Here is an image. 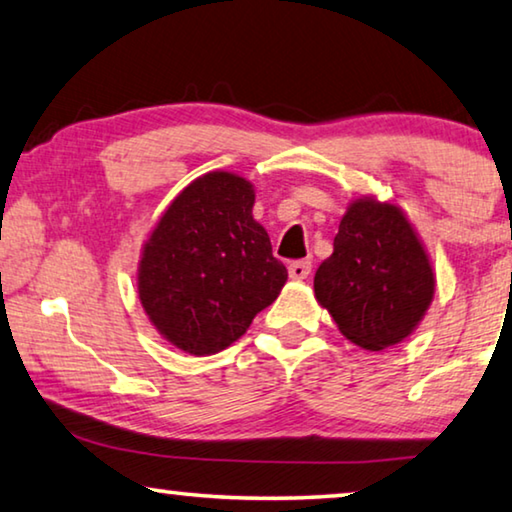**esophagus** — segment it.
<instances>
[{
    "instance_id": "34e87169",
    "label": "esophagus",
    "mask_w": 512,
    "mask_h": 512,
    "mask_svg": "<svg viewBox=\"0 0 512 512\" xmlns=\"http://www.w3.org/2000/svg\"><path fill=\"white\" fill-rule=\"evenodd\" d=\"M287 271H289V278H292V280H305L310 276V262H305V259H303V262H292V264H289Z\"/></svg>"
}]
</instances>
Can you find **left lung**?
Returning <instances> with one entry per match:
<instances>
[{
	"label": "left lung",
	"instance_id": "obj_1",
	"mask_svg": "<svg viewBox=\"0 0 512 512\" xmlns=\"http://www.w3.org/2000/svg\"><path fill=\"white\" fill-rule=\"evenodd\" d=\"M437 289L425 243L395 200L363 195L349 202L333 255L315 273V299L338 331L381 352L418 329Z\"/></svg>",
	"mask_w": 512,
	"mask_h": 512
}]
</instances>
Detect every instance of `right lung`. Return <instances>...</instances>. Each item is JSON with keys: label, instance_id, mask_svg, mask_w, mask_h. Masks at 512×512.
I'll return each mask as SVG.
<instances>
[{"label": "right lung", "instance_id": "1", "mask_svg": "<svg viewBox=\"0 0 512 512\" xmlns=\"http://www.w3.org/2000/svg\"><path fill=\"white\" fill-rule=\"evenodd\" d=\"M255 186L216 170L190 181L142 243L137 296L181 352H223L278 299L287 269L253 218Z\"/></svg>", "mask_w": 512, "mask_h": 512}]
</instances>
